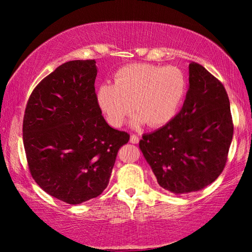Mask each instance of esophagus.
I'll use <instances>...</instances> for the list:
<instances>
[{"instance_id":"1","label":"esophagus","mask_w":252,"mask_h":252,"mask_svg":"<svg viewBox=\"0 0 252 252\" xmlns=\"http://www.w3.org/2000/svg\"><path fill=\"white\" fill-rule=\"evenodd\" d=\"M130 142H131L132 144H137L138 142H140V137H138V136L135 135V134H132V135H131V138H130Z\"/></svg>"}]
</instances>
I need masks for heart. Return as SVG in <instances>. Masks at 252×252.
<instances>
[{"instance_id": "b5f03b06", "label": "heart", "mask_w": 252, "mask_h": 252, "mask_svg": "<svg viewBox=\"0 0 252 252\" xmlns=\"http://www.w3.org/2000/svg\"><path fill=\"white\" fill-rule=\"evenodd\" d=\"M186 89L185 73L178 67L133 63L116 73L115 84L100 85L97 100L112 126H122L135 109L133 126L146 122L156 127L173 119Z\"/></svg>"}]
</instances>
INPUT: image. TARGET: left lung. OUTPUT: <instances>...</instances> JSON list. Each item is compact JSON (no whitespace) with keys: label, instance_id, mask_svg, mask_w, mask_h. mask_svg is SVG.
Segmentation results:
<instances>
[{"label":"left lung","instance_id":"obj_1","mask_svg":"<svg viewBox=\"0 0 252 252\" xmlns=\"http://www.w3.org/2000/svg\"><path fill=\"white\" fill-rule=\"evenodd\" d=\"M233 133L225 88L191 62L183 107L167 125L144 134L140 148L163 189L189 194L205 189L222 173Z\"/></svg>","mask_w":252,"mask_h":252}]
</instances>
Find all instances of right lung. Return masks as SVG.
Returning <instances> with one entry per match:
<instances>
[{
	"label": "right lung",
	"instance_id": "add662e5",
	"mask_svg": "<svg viewBox=\"0 0 252 252\" xmlns=\"http://www.w3.org/2000/svg\"><path fill=\"white\" fill-rule=\"evenodd\" d=\"M95 60L63 63L32 91L23 140L30 174L69 205L99 196L130 134L108 126L95 92Z\"/></svg>",
	"mask_w": 252,
	"mask_h": 252
}]
</instances>
